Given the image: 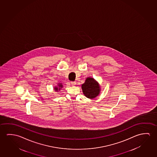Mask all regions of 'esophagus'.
I'll return each instance as SVG.
<instances>
[{"mask_svg": "<svg viewBox=\"0 0 157 157\" xmlns=\"http://www.w3.org/2000/svg\"><path fill=\"white\" fill-rule=\"evenodd\" d=\"M71 84L72 86H75V85L76 84V82H71Z\"/></svg>", "mask_w": 157, "mask_h": 157, "instance_id": "34e87169", "label": "esophagus"}]
</instances>
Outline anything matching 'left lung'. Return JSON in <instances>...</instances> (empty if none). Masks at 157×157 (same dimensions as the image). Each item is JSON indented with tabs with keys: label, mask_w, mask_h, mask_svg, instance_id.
I'll use <instances>...</instances> for the list:
<instances>
[{
	"label": "left lung",
	"mask_w": 157,
	"mask_h": 157,
	"mask_svg": "<svg viewBox=\"0 0 157 157\" xmlns=\"http://www.w3.org/2000/svg\"><path fill=\"white\" fill-rule=\"evenodd\" d=\"M82 92L85 96L93 99L99 95L101 91L99 84L92 78L88 77L82 85Z\"/></svg>",
	"instance_id": "left-lung-1"
}]
</instances>
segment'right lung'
<instances>
[{"instance_id": "right-lung-1", "label": "right lung", "mask_w": 157, "mask_h": 157, "mask_svg": "<svg viewBox=\"0 0 157 157\" xmlns=\"http://www.w3.org/2000/svg\"><path fill=\"white\" fill-rule=\"evenodd\" d=\"M63 87V84L61 83H58V86H56L54 89L56 91H58L60 90Z\"/></svg>"}]
</instances>
